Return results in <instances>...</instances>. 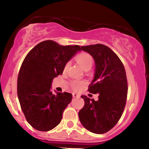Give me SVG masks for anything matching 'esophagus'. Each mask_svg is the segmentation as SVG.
I'll use <instances>...</instances> for the list:
<instances>
[{
	"instance_id": "34e87169",
	"label": "esophagus",
	"mask_w": 149,
	"mask_h": 149,
	"mask_svg": "<svg viewBox=\"0 0 149 149\" xmlns=\"http://www.w3.org/2000/svg\"><path fill=\"white\" fill-rule=\"evenodd\" d=\"M72 95H73V97H80V95L78 94H76V93H73L72 94Z\"/></svg>"
}]
</instances>
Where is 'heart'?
Segmentation results:
<instances>
[{
	"instance_id": "1",
	"label": "heart",
	"mask_w": 149,
	"mask_h": 149,
	"mask_svg": "<svg viewBox=\"0 0 149 149\" xmlns=\"http://www.w3.org/2000/svg\"><path fill=\"white\" fill-rule=\"evenodd\" d=\"M76 60L79 63V65H81V67L85 70L91 68L92 67L93 63H94V59H93L92 56L91 55H89V54L85 53V52H83V53H81L79 55H78L76 56ZM68 66L69 63H67L65 64V68H64L65 70H67ZM70 84V86H71V88L77 91V90H79L83 86L84 82L80 81H72Z\"/></svg>"
}]
</instances>
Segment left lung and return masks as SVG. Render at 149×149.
<instances>
[{
  "instance_id": "left-lung-1",
  "label": "left lung",
  "mask_w": 149,
  "mask_h": 149,
  "mask_svg": "<svg viewBox=\"0 0 149 149\" xmlns=\"http://www.w3.org/2000/svg\"><path fill=\"white\" fill-rule=\"evenodd\" d=\"M81 49L95 61V74L88 91L98 94L99 100L81 96L84 106L79 112V120L88 130L103 134L118 123L124 111L127 95L125 70L120 59L107 46L96 44L82 46Z\"/></svg>"
}]
</instances>
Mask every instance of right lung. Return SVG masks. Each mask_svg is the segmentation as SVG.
I'll return each instance as SVG.
<instances>
[{"instance_id": "right-lung-1", "label": "right lung", "mask_w": 149, "mask_h": 149, "mask_svg": "<svg viewBox=\"0 0 149 149\" xmlns=\"http://www.w3.org/2000/svg\"><path fill=\"white\" fill-rule=\"evenodd\" d=\"M81 50L79 45H60L52 40L39 43L29 52L19 70L17 94L26 120L40 131H48L62 120L72 94H53L51 84L61 75L68 61Z\"/></svg>"}]
</instances>
